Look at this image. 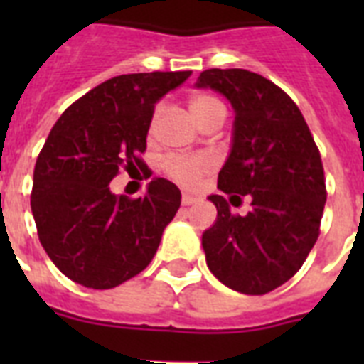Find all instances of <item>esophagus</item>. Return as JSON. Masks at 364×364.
Listing matches in <instances>:
<instances>
[{"mask_svg": "<svg viewBox=\"0 0 364 364\" xmlns=\"http://www.w3.org/2000/svg\"><path fill=\"white\" fill-rule=\"evenodd\" d=\"M196 202H200V198H196V196H191V194H187V193L181 196L183 205H193V204H196Z\"/></svg>", "mask_w": 364, "mask_h": 364, "instance_id": "esophagus-1", "label": "esophagus"}]
</instances>
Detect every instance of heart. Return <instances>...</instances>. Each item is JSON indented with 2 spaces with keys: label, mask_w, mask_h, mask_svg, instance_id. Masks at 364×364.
<instances>
[{
  "label": "heart",
  "mask_w": 364,
  "mask_h": 364,
  "mask_svg": "<svg viewBox=\"0 0 364 364\" xmlns=\"http://www.w3.org/2000/svg\"><path fill=\"white\" fill-rule=\"evenodd\" d=\"M188 107L198 124L210 119L215 113H225V105L213 94H194L188 100ZM160 105H156L151 117V130L154 128L160 115ZM164 173L176 183H179L185 188H196L202 185L205 176H210L215 170V160L208 154H171L164 160Z\"/></svg>",
  "instance_id": "obj_1"
}]
</instances>
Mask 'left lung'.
<instances>
[{
	"mask_svg": "<svg viewBox=\"0 0 364 364\" xmlns=\"http://www.w3.org/2000/svg\"><path fill=\"white\" fill-rule=\"evenodd\" d=\"M225 94L234 111V143L217 188L249 194L247 215L211 194L217 221L202 236L213 276L243 294H266L304 264L321 232L327 187L319 149L289 94L247 70H205L196 82Z\"/></svg>",
	"mask_w": 364,
	"mask_h": 364,
	"instance_id": "obj_1",
	"label": "left lung"
}]
</instances>
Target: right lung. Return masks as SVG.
<instances>
[{
  "label": "right lung",
  "mask_w": 364,
  "mask_h": 364,
  "mask_svg": "<svg viewBox=\"0 0 364 364\" xmlns=\"http://www.w3.org/2000/svg\"><path fill=\"white\" fill-rule=\"evenodd\" d=\"M191 71L113 77L73 102L54 122L33 168L31 213L37 236L64 276L113 289L153 260L166 225L181 205L179 188L153 179L139 198L113 194L121 170H143L154 104Z\"/></svg>",
  "instance_id": "right-lung-1"
}]
</instances>
